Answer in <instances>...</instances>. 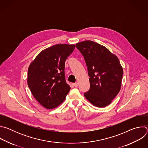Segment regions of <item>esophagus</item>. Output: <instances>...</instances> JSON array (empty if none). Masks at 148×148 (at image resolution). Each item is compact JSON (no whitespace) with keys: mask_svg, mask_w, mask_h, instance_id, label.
Wrapping results in <instances>:
<instances>
[{"mask_svg":"<svg viewBox=\"0 0 148 148\" xmlns=\"http://www.w3.org/2000/svg\"><path fill=\"white\" fill-rule=\"evenodd\" d=\"M73 86H74V87H77L78 86V82H75V83H73Z\"/></svg>","mask_w":148,"mask_h":148,"instance_id":"1","label":"esophagus"}]
</instances>
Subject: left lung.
I'll return each instance as SVG.
<instances>
[{
  "instance_id": "1",
  "label": "left lung",
  "mask_w": 148,
  "mask_h": 148,
  "mask_svg": "<svg viewBox=\"0 0 148 148\" xmlns=\"http://www.w3.org/2000/svg\"><path fill=\"white\" fill-rule=\"evenodd\" d=\"M85 60L90 77V90L84 94L92 105H110L121 90L123 69L118 57L106 47L87 40L76 44Z\"/></svg>"
}]
</instances>
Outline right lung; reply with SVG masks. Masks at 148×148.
I'll return each mask as SVG.
<instances>
[{
    "mask_svg": "<svg viewBox=\"0 0 148 148\" xmlns=\"http://www.w3.org/2000/svg\"><path fill=\"white\" fill-rule=\"evenodd\" d=\"M75 45L58 44L41 51L29 66L27 84L36 99L53 109L66 99L70 87L65 78V62Z\"/></svg>",
    "mask_w": 148,
    "mask_h": 148,
    "instance_id": "1",
    "label": "right lung"
}]
</instances>
